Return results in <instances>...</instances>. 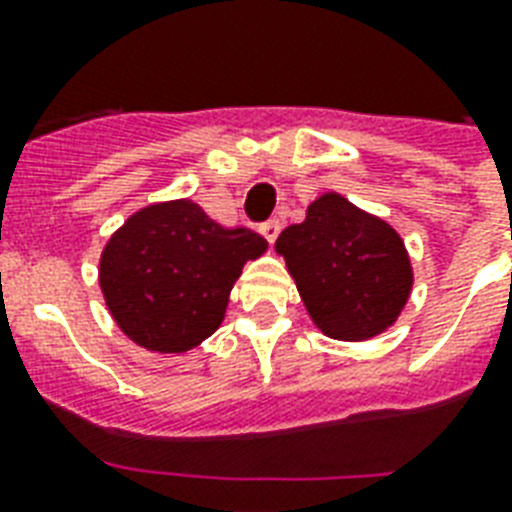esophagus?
Here are the masks:
<instances>
[{"mask_svg": "<svg viewBox=\"0 0 512 512\" xmlns=\"http://www.w3.org/2000/svg\"><path fill=\"white\" fill-rule=\"evenodd\" d=\"M260 233H263V236H265V241H268V244H273V241L279 239V233H281V223H279V220H268V223H263V225H260Z\"/></svg>", "mask_w": 512, "mask_h": 512, "instance_id": "esophagus-1", "label": "esophagus"}]
</instances>
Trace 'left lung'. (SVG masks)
Instances as JSON below:
<instances>
[{
  "mask_svg": "<svg viewBox=\"0 0 512 512\" xmlns=\"http://www.w3.org/2000/svg\"><path fill=\"white\" fill-rule=\"evenodd\" d=\"M324 335L369 340L396 321L412 289L404 241L385 220L324 193L276 241Z\"/></svg>",
  "mask_w": 512,
  "mask_h": 512,
  "instance_id": "1",
  "label": "left lung"
}]
</instances>
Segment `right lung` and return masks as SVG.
Returning <instances> with one entry per match:
<instances>
[{
	"instance_id": "obj_1",
	"label": "right lung",
	"mask_w": 512,
	"mask_h": 512,
	"mask_svg": "<svg viewBox=\"0 0 512 512\" xmlns=\"http://www.w3.org/2000/svg\"><path fill=\"white\" fill-rule=\"evenodd\" d=\"M265 247L260 233L212 223L188 199L154 204L111 236L100 257V289L130 340L183 353L220 327L241 268Z\"/></svg>"
}]
</instances>
